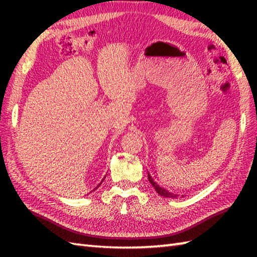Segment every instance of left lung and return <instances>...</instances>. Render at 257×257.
Returning a JSON list of instances; mask_svg holds the SVG:
<instances>
[{
	"instance_id": "8db88e82",
	"label": "left lung",
	"mask_w": 257,
	"mask_h": 257,
	"mask_svg": "<svg viewBox=\"0 0 257 257\" xmlns=\"http://www.w3.org/2000/svg\"><path fill=\"white\" fill-rule=\"evenodd\" d=\"M148 179H149V182L152 184V187L155 188V190L157 191L158 193H159L161 196H165V198H177V194H173L172 192H169V191H167L166 189H163V188H161V187H159V185H158L155 181H154V179L151 178V176L150 174L148 173ZM183 196V195H182Z\"/></svg>"
}]
</instances>
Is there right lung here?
Masks as SVG:
<instances>
[{
    "instance_id": "obj_1",
    "label": "right lung",
    "mask_w": 257,
    "mask_h": 257,
    "mask_svg": "<svg viewBox=\"0 0 257 257\" xmlns=\"http://www.w3.org/2000/svg\"><path fill=\"white\" fill-rule=\"evenodd\" d=\"M101 182H102V181H101ZM99 185H100V184H99ZM99 185H98V187H99ZM96 189H97V188H96Z\"/></svg>"
}]
</instances>
